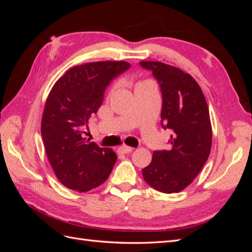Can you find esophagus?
I'll use <instances>...</instances> for the list:
<instances>
[{
	"label": "esophagus",
	"mask_w": 252,
	"mask_h": 252,
	"mask_svg": "<svg viewBox=\"0 0 252 252\" xmlns=\"http://www.w3.org/2000/svg\"><path fill=\"white\" fill-rule=\"evenodd\" d=\"M118 151H119V154L128 155V154H130V152L132 151V148L129 147V146H122V147H120L118 149Z\"/></svg>",
	"instance_id": "obj_1"
}]
</instances>
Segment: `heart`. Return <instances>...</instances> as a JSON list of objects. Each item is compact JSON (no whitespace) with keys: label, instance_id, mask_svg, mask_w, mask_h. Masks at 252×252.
I'll list each match as a JSON object with an SVG mask.
<instances>
[{"label":"heart","instance_id":"obj_1","mask_svg":"<svg viewBox=\"0 0 252 252\" xmlns=\"http://www.w3.org/2000/svg\"><path fill=\"white\" fill-rule=\"evenodd\" d=\"M149 81H145V82H143V83H148ZM143 83H140V84H143ZM138 85H139V84H138Z\"/></svg>","mask_w":252,"mask_h":252}]
</instances>
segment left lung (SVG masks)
<instances>
[{"label": "left lung", "mask_w": 252, "mask_h": 252, "mask_svg": "<svg viewBox=\"0 0 252 252\" xmlns=\"http://www.w3.org/2000/svg\"><path fill=\"white\" fill-rule=\"evenodd\" d=\"M159 84L162 126L171 129L168 150L154 151L142 170L148 185L164 193L180 192L191 184L210 155L212 129L209 110L199 84L179 68L143 61Z\"/></svg>", "instance_id": "left-lung-1"}]
</instances>
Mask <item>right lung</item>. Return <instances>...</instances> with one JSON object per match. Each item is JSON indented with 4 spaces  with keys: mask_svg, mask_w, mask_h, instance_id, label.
Returning a JSON list of instances; mask_svg holds the SVG:
<instances>
[{
    "mask_svg": "<svg viewBox=\"0 0 252 252\" xmlns=\"http://www.w3.org/2000/svg\"><path fill=\"white\" fill-rule=\"evenodd\" d=\"M124 61L74 66L61 77L45 104L41 133L48 161L64 186L86 192L107 180L117 161L110 148L90 142L82 131L104 100L110 82L126 71Z\"/></svg>",
    "mask_w": 252,
    "mask_h": 252,
    "instance_id": "obj_1",
    "label": "right lung"
}]
</instances>
